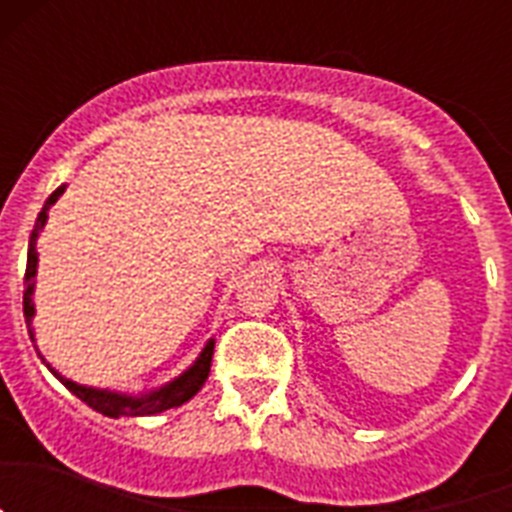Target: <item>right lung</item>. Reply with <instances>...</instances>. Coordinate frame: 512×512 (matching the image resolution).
Segmentation results:
<instances>
[{
	"instance_id": "add662e5",
	"label": "right lung",
	"mask_w": 512,
	"mask_h": 512,
	"mask_svg": "<svg viewBox=\"0 0 512 512\" xmlns=\"http://www.w3.org/2000/svg\"><path fill=\"white\" fill-rule=\"evenodd\" d=\"M63 192H66V184H61V187H58L56 192L45 200L43 210H40L38 220H35L33 233H30V243H27V269H25L27 289H25V295H22V310H25L27 333H30V341L33 343H35L33 320H35V274H38V238L40 233H43L45 223H48V212H51V207L61 200ZM35 351H38L40 361L48 366V372H51L53 377L66 387V390L74 392L81 402H87L92 410L107 415V418H122V415L140 418V415H158V413H164V410L179 408V405L189 402L197 392L202 390V384H205L207 377H210L215 338H210V341L205 343L200 356H197V359H194L182 374H179V377L161 384V387H153V390L138 392V395H135V392H117V390H107V387H89V384L74 382V379L63 377L56 366L40 354L38 343H35Z\"/></svg>"
}]
</instances>
